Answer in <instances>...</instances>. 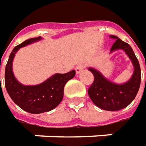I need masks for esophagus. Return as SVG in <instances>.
I'll list each match as a JSON object with an SVG mask.
<instances>
[{
    "label": "esophagus",
    "instance_id": "obj_1",
    "mask_svg": "<svg viewBox=\"0 0 146 146\" xmlns=\"http://www.w3.org/2000/svg\"><path fill=\"white\" fill-rule=\"evenodd\" d=\"M86 67V66L84 64H79L76 66V71L77 74H79V73H80L82 70H84V68Z\"/></svg>",
    "mask_w": 146,
    "mask_h": 146
}]
</instances>
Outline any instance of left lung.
<instances>
[{
  "label": "left lung",
  "mask_w": 146,
  "mask_h": 146,
  "mask_svg": "<svg viewBox=\"0 0 146 146\" xmlns=\"http://www.w3.org/2000/svg\"><path fill=\"white\" fill-rule=\"evenodd\" d=\"M115 39L110 52L123 49L131 59L134 72L132 78L123 84H117L106 79L98 70L88 68L94 76V81L88 90L92 102L101 109L109 111H116L127 107L136 98L141 85V74L137 58L131 46L115 36H110Z\"/></svg>",
  "instance_id": "left-lung-1"
}]
</instances>
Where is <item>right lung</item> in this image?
Wrapping results in <instances>:
<instances>
[{
    "label": "right lung",
    "instance_id": "right-lung-1",
    "mask_svg": "<svg viewBox=\"0 0 146 146\" xmlns=\"http://www.w3.org/2000/svg\"><path fill=\"white\" fill-rule=\"evenodd\" d=\"M40 40V36L31 38L14 47L5 71V85L9 97L21 109L31 114H40L57 107L63 98L65 84L76 75V70H73L66 74H55L38 85L26 86L20 84L12 70L15 53L20 48Z\"/></svg>",
    "mask_w": 146,
    "mask_h": 146
}]
</instances>
